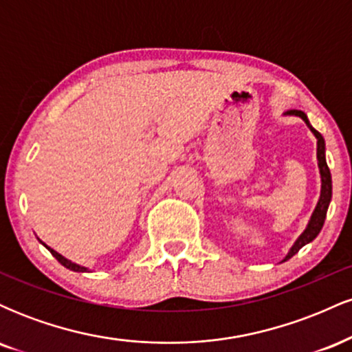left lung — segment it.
<instances>
[{
    "label": "left lung",
    "instance_id": "1",
    "mask_svg": "<svg viewBox=\"0 0 352 352\" xmlns=\"http://www.w3.org/2000/svg\"><path fill=\"white\" fill-rule=\"evenodd\" d=\"M285 116H298L305 120L306 125L309 127V131L313 132L314 137L318 140V148H316V157H318V167H319V175H321V195H319V200L316 204V208H314L313 215H311L308 225H306L305 232L298 236V240L294 241L292 248H289L288 254L283 258V261H288L289 258L294 256L305 245L311 243L319 235L321 232L322 225H324L326 220V213H328V207H329V201H331V195H333V182H331V172L328 164H326V144L322 135L319 134L316 129L309 124L308 117L302 111H288L285 112Z\"/></svg>",
    "mask_w": 352,
    "mask_h": 352
}]
</instances>
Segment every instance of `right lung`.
Instances as JSON below:
<instances>
[{
  "mask_svg": "<svg viewBox=\"0 0 352 352\" xmlns=\"http://www.w3.org/2000/svg\"><path fill=\"white\" fill-rule=\"evenodd\" d=\"M39 241H41V240H39ZM41 243H43V241H41ZM43 245L46 246L47 250H50L52 256H54L56 260H58L60 265H63V266H66V268H67V270H71V272H78V273H86V272H89V268H86V266H80V265H78V263H72L71 260H67V258H64L63 254H60V253L54 252V250L50 248V246H47L46 243H43Z\"/></svg>",
  "mask_w": 352,
  "mask_h": 352,
  "instance_id": "obj_1",
  "label": "right lung"
}]
</instances>
